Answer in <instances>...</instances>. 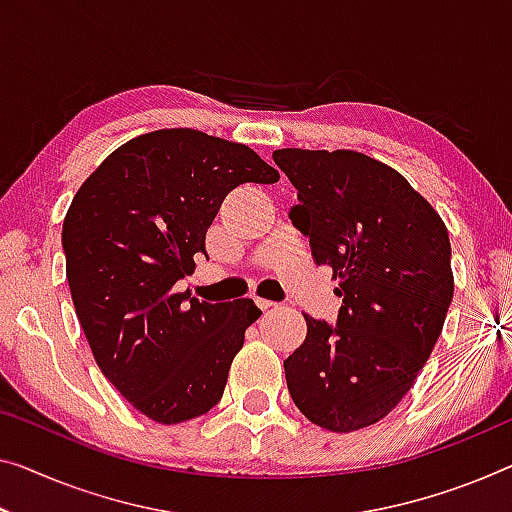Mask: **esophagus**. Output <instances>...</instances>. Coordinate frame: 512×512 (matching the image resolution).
<instances>
[{"mask_svg": "<svg viewBox=\"0 0 512 512\" xmlns=\"http://www.w3.org/2000/svg\"><path fill=\"white\" fill-rule=\"evenodd\" d=\"M255 303H257L262 310H269V308H273V305H276V303L269 301V299H259V296L255 299Z\"/></svg>", "mask_w": 512, "mask_h": 512, "instance_id": "esophagus-1", "label": "esophagus"}]
</instances>
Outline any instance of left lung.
Masks as SVG:
<instances>
[{"label":"left lung","instance_id":"8db88e82","mask_svg":"<svg viewBox=\"0 0 512 512\" xmlns=\"http://www.w3.org/2000/svg\"><path fill=\"white\" fill-rule=\"evenodd\" d=\"M273 160L299 190L289 218L342 296L338 326L303 315L289 395L324 430H361L398 407L437 345L455 289L451 239L398 170L361 151L278 149Z\"/></svg>","mask_w":512,"mask_h":512}]
</instances>
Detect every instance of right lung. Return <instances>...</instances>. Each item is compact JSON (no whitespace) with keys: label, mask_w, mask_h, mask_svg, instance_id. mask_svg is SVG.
Segmentation results:
<instances>
[{"label":"right lung","mask_w":512,"mask_h":512,"mask_svg":"<svg viewBox=\"0 0 512 512\" xmlns=\"http://www.w3.org/2000/svg\"><path fill=\"white\" fill-rule=\"evenodd\" d=\"M253 149L193 128L137 135L89 174L66 211V280L98 368L156 423H183L223 398L253 299L197 301L177 282L225 195L276 183Z\"/></svg>","instance_id":"add662e5"}]
</instances>
